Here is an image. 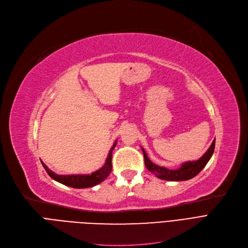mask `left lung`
<instances>
[{
    "label": "left lung",
    "mask_w": 248,
    "mask_h": 248,
    "mask_svg": "<svg viewBox=\"0 0 248 248\" xmlns=\"http://www.w3.org/2000/svg\"><path fill=\"white\" fill-rule=\"evenodd\" d=\"M215 148V139L212 141L210 148L207 150V152L202 155V157L197 161H190L182 164V166L179 169H175V170H170L165 167H161L154 164L147 155L146 151L141 148L142 153H144L145 158V165L148 170L155 174L159 179L166 180V181H186L194 178L196 175H198L204 167L207 165L211 159L212 155L214 153Z\"/></svg>",
    "instance_id": "obj_1"
}]
</instances>
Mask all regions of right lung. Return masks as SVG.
Wrapping results in <instances>:
<instances>
[{
	"mask_svg": "<svg viewBox=\"0 0 248 248\" xmlns=\"http://www.w3.org/2000/svg\"><path fill=\"white\" fill-rule=\"evenodd\" d=\"M116 145V141L113 144L112 148L110 149L107 158L106 164H104L99 170L91 173L89 175H57L56 173L52 172L51 170H49L48 167L41 161L45 171L47 172V174L59 183L66 185L68 187H72V188H77V189H81V188H89V187H93L99 183H101L102 181L106 180L108 178V176L109 175V173L111 172V154L112 151L114 149Z\"/></svg>",
	"mask_w": 248,
	"mask_h": 248,
	"instance_id": "right-lung-1",
	"label": "right lung"
}]
</instances>
